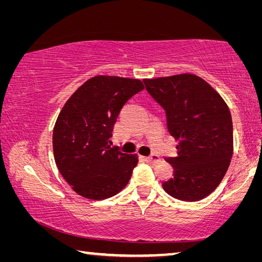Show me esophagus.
<instances>
[{"instance_id":"34e87169","label":"esophagus","mask_w":262,"mask_h":262,"mask_svg":"<svg viewBox=\"0 0 262 262\" xmlns=\"http://www.w3.org/2000/svg\"><path fill=\"white\" fill-rule=\"evenodd\" d=\"M145 159V162H148V163H151V164H156V163H158L159 162V156H157V155H155V154H152L151 156H148V157H145L144 158Z\"/></svg>"}]
</instances>
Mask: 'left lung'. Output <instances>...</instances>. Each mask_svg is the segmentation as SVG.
<instances>
[{
    "instance_id": "8db88e82",
    "label": "left lung",
    "mask_w": 262,
    "mask_h": 262,
    "mask_svg": "<svg viewBox=\"0 0 262 262\" xmlns=\"http://www.w3.org/2000/svg\"><path fill=\"white\" fill-rule=\"evenodd\" d=\"M145 89L165 110L170 134L179 141L168 157L174 176L163 183L181 201H199L214 192L233 154V129L228 105L210 84L194 74L143 79Z\"/></svg>"
}]
</instances>
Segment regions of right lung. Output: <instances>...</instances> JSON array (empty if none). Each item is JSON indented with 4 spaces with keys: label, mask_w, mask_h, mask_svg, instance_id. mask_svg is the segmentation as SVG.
Segmentation results:
<instances>
[{
    "label": "right lung",
    "mask_w": 262,
    "mask_h": 262,
    "mask_svg": "<svg viewBox=\"0 0 262 262\" xmlns=\"http://www.w3.org/2000/svg\"><path fill=\"white\" fill-rule=\"evenodd\" d=\"M143 89L140 79L99 75L66 101L53 129V151L77 194L103 200L126 187L139 157L111 147L110 139L122 106Z\"/></svg>",
    "instance_id": "right-lung-1"
}]
</instances>
